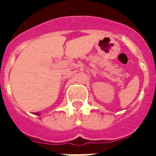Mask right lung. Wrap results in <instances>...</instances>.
<instances>
[{
  "instance_id": "add662e5",
  "label": "right lung",
  "mask_w": 156,
  "mask_h": 156,
  "mask_svg": "<svg viewBox=\"0 0 156 156\" xmlns=\"http://www.w3.org/2000/svg\"><path fill=\"white\" fill-rule=\"evenodd\" d=\"M35 115H39V114H38V113H35Z\"/></svg>"
}]
</instances>
